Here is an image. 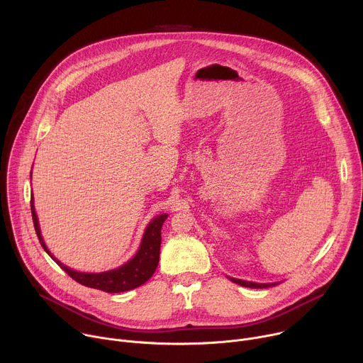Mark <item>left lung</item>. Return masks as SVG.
<instances>
[{"mask_svg":"<svg viewBox=\"0 0 363 363\" xmlns=\"http://www.w3.org/2000/svg\"><path fill=\"white\" fill-rule=\"evenodd\" d=\"M231 279V277H230ZM234 283L244 286V287H251V289H264L269 286H274V284H260V283H252V281H245V280H238V279H231Z\"/></svg>","mask_w":363,"mask_h":363,"instance_id":"1","label":"left lung"}]
</instances>
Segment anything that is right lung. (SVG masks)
<instances>
[{"mask_svg":"<svg viewBox=\"0 0 363 363\" xmlns=\"http://www.w3.org/2000/svg\"><path fill=\"white\" fill-rule=\"evenodd\" d=\"M31 216H33V223L35 228V234L40 240L41 247L45 250V252L53 258V260L77 283L97 289L106 293H121V291H128L132 289H136L146 283L152 274L155 273L160 263V251H161V228L162 224L165 223L168 214H161L158 217H155L142 238L140 247L136 252V255L129 260L126 264L121 266L119 269L109 270V272H103V273H80L76 270L69 269L63 263H60L57 258L51 255L48 248L44 244V240L40 233V225H38V218L34 210V201L31 198Z\"/></svg>","mask_w":363,"mask_h":363,"instance_id":"1","label":"right lung"}]
</instances>
